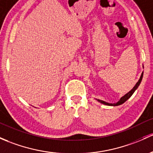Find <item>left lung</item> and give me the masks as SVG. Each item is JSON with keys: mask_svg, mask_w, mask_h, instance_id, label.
I'll list each match as a JSON object with an SVG mask.
<instances>
[{"mask_svg": "<svg viewBox=\"0 0 153 153\" xmlns=\"http://www.w3.org/2000/svg\"><path fill=\"white\" fill-rule=\"evenodd\" d=\"M142 77H143V72H142V73H141V77H140V79H139V81H138L137 83H136V86H135L134 87H133V89H132L131 91H130L128 93V94H126L125 96H123V97H122L121 99H120V100L119 101V102H117V103H108V102H105V101L100 100H97L99 101L100 102H101V103L105 104V105H114V106H115V105H121V104L124 103V102H125V101H127V100L129 99V98L131 97V95L133 94V92H134V91H135V90L137 89L138 86H139V84H140L141 80H142Z\"/></svg>", "mask_w": 153, "mask_h": 153, "instance_id": "left-lung-1", "label": "left lung"}]
</instances>
